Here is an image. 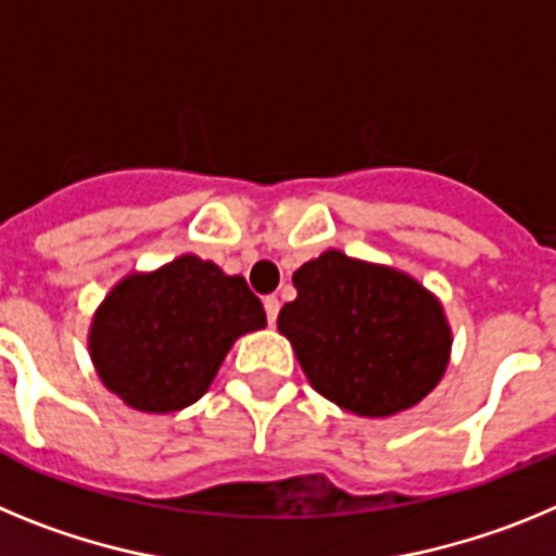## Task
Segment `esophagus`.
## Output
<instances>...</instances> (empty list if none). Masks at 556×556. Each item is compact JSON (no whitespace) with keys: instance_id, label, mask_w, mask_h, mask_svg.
<instances>
[{"instance_id":"obj_1","label":"esophagus","mask_w":556,"mask_h":556,"mask_svg":"<svg viewBox=\"0 0 556 556\" xmlns=\"http://www.w3.org/2000/svg\"><path fill=\"white\" fill-rule=\"evenodd\" d=\"M278 308H281V301H278L275 294H267V298H264V312H267L269 326H275V320H278Z\"/></svg>"}]
</instances>
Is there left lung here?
<instances>
[{"instance_id": "1", "label": "left lung", "mask_w": 556, "mask_h": 556, "mask_svg": "<svg viewBox=\"0 0 556 556\" xmlns=\"http://www.w3.org/2000/svg\"><path fill=\"white\" fill-rule=\"evenodd\" d=\"M278 314L308 384L358 417H392L440 384L451 326L434 292L387 264L326 250L294 269Z\"/></svg>"}]
</instances>
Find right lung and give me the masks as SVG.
I'll list each match as a JSON object with an SVG mask.
<instances>
[{
  "instance_id": "obj_1",
  "label": "right lung",
  "mask_w": 556,
  "mask_h": 556,
  "mask_svg": "<svg viewBox=\"0 0 556 556\" xmlns=\"http://www.w3.org/2000/svg\"><path fill=\"white\" fill-rule=\"evenodd\" d=\"M267 326L242 275L184 253L127 273L97 306L88 353L102 384L130 409L164 415L208 392L239 337Z\"/></svg>"
}]
</instances>
